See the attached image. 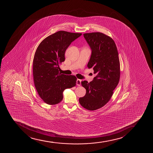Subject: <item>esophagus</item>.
<instances>
[{"label": "esophagus", "mask_w": 153, "mask_h": 153, "mask_svg": "<svg viewBox=\"0 0 153 153\" xmlns=\"http://www.w3.org/2000/svg\"><path fill=\"white\" fill-rule=\"evenodd\" d=\"M81 80L79 79H77L76 80V85H77V86H80L81 84Z\"/></svg>", "instance_id": "esophagus-1"}]
</instances>
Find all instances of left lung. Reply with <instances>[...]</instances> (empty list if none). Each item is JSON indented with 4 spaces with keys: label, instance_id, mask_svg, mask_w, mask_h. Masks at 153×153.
Instances as JSON below:
<instances>
[{
    "label": "left lung",
    "instance_id": "1",
    "mask_svg": "<svg viewBox=\"0 0 153 153\" xmlns=\"http://www.w3.org/2000/svg\"><path fill=\"white\" fill-rule=\"evenodd\" d=\"M92 51L88 62L96 76L88 83L82 81L86 90L79 104L85 109L94 111L105 105L111 99L120 79V62L117 47L111 37L100 32L84 33Z\"/></svg>",
    "mask_w": 153,
    "mask_h": 153
}]
</instances>
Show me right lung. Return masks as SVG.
<instances>
[{"mask_svg":"<svg viewBox=\"0 0 153 153\" xmlns=\"http://www.w3.org/2000/svg\"><path fill=\"white\" fill-rule=\"evenodd\" d=\"M82 35L60 30L41 42L33 60V82L39 96L45 103L53 105L61 102L66 89L74 87L76 77L59 72V64L65 61V53L71 42Z\"/></svg>","mask_w":153,"mask_h":153,"instance_id":"add662e5","label":"right lung"}]
</instances>
